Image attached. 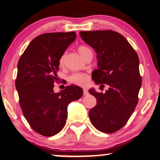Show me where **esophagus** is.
Instances as JSON below:
<instances>
[{
	"instance_id": "34e87169",
	"label": "esophagus",
	"mask_w": 160,
	"mask_h": 160,
	"mask_svg": "<svg viewBox=\"0 0 160 160\" xmlns=\"http://www.w3.org/2000/svg\"><path fill=\"white\" fill-rule=\"evenodd\" d=\"M88 94H89V92H88V90L83 89V95H88Z\"/></svg>"
}]
</instances>
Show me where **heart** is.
Segmentation results:
<instances>
[{"label":"heart","mask_w":160,"mask_h":160,"mask_svg":"<svg viewBox=\"0 0 160 160\" xmlns=\"http://www.w3.org/2000/svg\"><path fill=\"white\" fill-rule=\"evenodd\" d=\"M78 52L81 56L84 57L88 52H91L88 47L84 46V45H80L78 47ZM65 57H66V54H63L60 57L59 60V63L60 66H63L64 64H65ZM69 81L72 84H75L76 85H79V86H84L87 84L88 81V76L85 75V74L83 73H74L72 75H71L70 77H69Z\"/></svg>","instance_id":"heart-1"}]
</instances>
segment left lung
Instances as JSON below:
<instances>
[{
  "mask_svg": "<svg viewBox=\"0 0 160 160\" xmlns=\"http://www.w3.org/2000/svg\"><path fill=\"white\" fill-rule=\"evenodd\" d=\"M83 41L98 54V67L92 73L97 85L109 86L106 93L91 89L97 105L89 111L92 124L100 132H117L127 123L138 103L142 86L139 59L126 38L112 30L80 32Z\"/></svg>",
  "mask_w": 160,
  "mask_h": 160,
  "instance_id": "1",
  "label": "left lung"
}]
</instances>
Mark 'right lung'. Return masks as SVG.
<instances>
[{"label": "right lung", "mask_w": 160, "mask_h": 160, "mask_svg": "<svg viewBox=\"0 0 160 160\" xmlns=\"http://www.w3.org/2000/svg\"><path fill=\"white\" fill-rule=\"evenodd\" d=\"M72 32L46 33L28 44L19 59L16 88L23 114L32 129L44 137L58 133L66 123L68 105L82 97V88L70 85L54 92L59 60L75 41Z\"/></svg>", "instance_id": "right-lung-1"}]
</instances>
